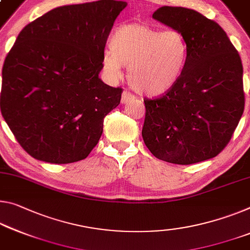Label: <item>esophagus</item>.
Wrapping results in <instances>:
<instances>
[{"label":"esophagus","mask_w":250,"mask_h":250,"mask_svg":"<svg viewBox=\"0 0 250 250\" xmlns=\"http://www.w3.org/2000/svg\"><path fill=\"white\" fill-rule=\"evenodd\" d=\"M134 96L132 93H130L129 91H124V93H122V98H121V102L122 104H125V102L132 100Z\"/></svg>","instance_id":"esophagus-1"}]
</instances>
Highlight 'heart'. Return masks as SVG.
<instances>
[{
    "mask_svg": "<svg viewBox=\"0 0 250 250\" xmlns=\"http://www.w3.org/2000/svg\"><path fill=\"white\" fill-rule=\"evenodd\" d=\"M187 58V41L179 31L129 23L114 31L102 64L111 78H119L124 65L129 66L128 81L132 89L158 97L180 80Z\"/></svg>",
    "mask_w": 250,
    "mask_h": 250,
    "instance_id": "heart-1",
    "label": "heart"
}]
</instances>
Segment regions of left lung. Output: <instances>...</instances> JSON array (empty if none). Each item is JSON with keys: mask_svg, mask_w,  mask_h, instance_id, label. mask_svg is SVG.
Masks as SVG:
<instances>
[{"mask_svg": "<svg viewBox=\"0 0 250 250\" xmlns=\"http://www.w3.org/2000/svg\"><path fill=\"white\" fill-rule=\"evenodd\" d=\"M152 17L182 33L188 58L171 90L145 100L142 138L160 160L192 165L211 159L230 141L244 112L239 54L220 25L195 10L162 6Z\"/></svg>", "mask_w": 250, "mask_h": 250, "instance_id": "1", "label": "left lung"}]
</instances>
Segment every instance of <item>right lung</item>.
I'll return each mask as SVG.
<instances>
[{
    "label": "right lung",
    "mask_w": 250,
    "mask_h": 250,
    "mask_svg": "<svg viewBox=\"0 0 250 250\" xmlns=\"http://www.w3.org/2000/svg\"><path fill=\"white\" fill-rule=\"evenodd\" d=\"M126 2L55 7L27 24L6 55L0 108L15 139L34 159H85L104 131L121 88L99 78L106 40Z\"/></svg>",
    "instance_id": "1"
}]
</instances>
